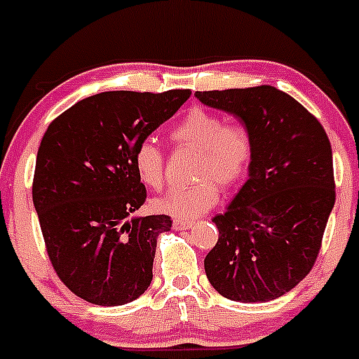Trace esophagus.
I'll return each mask as SVG.
<instances>
[{"instance_id": "1", "label": "esophagus", "mask_w": 359, "mask_h": 359, "mask_svg": "<svg viewBox=\"0 0 359 359\" xmlns=\"http://www.w3.org/2000/svg\"><path fill=\"white\" fill-rule=\"evenodd\" d=\"M194 226L193 220H187V219H173V229H191Z\"/></svg>"}]
</instances>
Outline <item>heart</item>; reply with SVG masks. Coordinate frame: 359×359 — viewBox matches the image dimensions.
Masks as SVG:
<instances>
[{"label":"heart","instance_id":"1","mask_svg":"<svg viewBox=\"0 0 359 359\" xmlns=\"http://www.w3.org/2000/svg\"><path fill=\"white\" fill-rule=\"evenodd\" d=\"M170 139L198 147L193 175L196 182L180 184L153 201L159 213L191 219L208 212L219 201V182L231 187L240 182L252 161V137L241 125H229L217 112L193 107L172 126ZM133 168L140 182L159 189L165 180V156L153 139H146L133 153Z\"/></svg>","mask_w":359,"mask_h":359}]
</instances>
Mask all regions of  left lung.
Returning a JSON list of instances; mask_svg holds the SVG:
<instances>
[{"instance_id": "1", "label": "left lung", "mask_w": 359, "mask_h": 359, "mask_svg": "<svg viewBox=\"0 0 359 359\" xmlns=\"http://www.w3.org/2000/svg\"><path fill=\"white\" fill-rule=\"evenodd\" d=\"M236 116L252 137L248 180L213 217L219 240L205 257L206 278L236 302H267L313 269L335 203L332 146L321 123L274 86L196 92Z\"/></svg>"}]
</instances>
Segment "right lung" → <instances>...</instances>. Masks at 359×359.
<instances>
[{
  "instance_id": "right-lung-1",
  "label": "right lung",
  "mask_w": 359,
  "mask_h": 359,
  "mask_svg": "<svg viewBox=\"0 0 359 359\" xmlns=\"http://www.w3.org/2000/svg\"><path fill=\"white\" fill-rule=\"evenodd\" d=\"M189 95L97 93L53 119L43 135L32 201L57 276L86 302L123 306L151 285L156 240L172 220L128 219L146 201L133 153Z\"/></svg>"
}]
</instances>
